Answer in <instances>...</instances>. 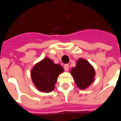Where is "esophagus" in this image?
<instances>
[{"instance_id": "1", "label": "esophagus", "mask_w": 121, "mask_h": 121, "mask_svg": "<svg viewBox=\"0 0 121 121\" xmlns=\"http://www.w3.org/2000/svg\"><path fill=\"white\" fill-rule=\"evenodd\" d=\"M63 68H64V70L65 71H67L69 70V65L68 64H66L65 65L63 66Z\"/></svg>"}]
</instances>
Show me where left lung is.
<instances>
[{"label":"left lung","instance_id":"left-lung-1","mask_svg":"<svg viewBox=\"0 0 121 121\" xmlns=\"http://www.w3.org/2000/svg\"><path fill=\"white\" fill-rule=\"evenodd\" d=\"M71 73L75 80L77 86L84 89L89 86L94 81L95 73L93 67L84 59H79L76 67L71 70Z\"/></svg>","mask_w":121,"mask_h":121}]
</instances>
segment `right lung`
Here are the masks:
<instances>
[{
	"mask_svg": "<svg viewBox=\"0 0 121 121\" xmlns=\"http://www.w3.org/2000/svg\"><path fill=\"white\" fill-rule=\"evenodd\" d=\"M63 72V69L60 65L54 64L51 60L46 58L33 67L31 76L37 89L49 93L54 89L58 75Z\"/></svg>",
	"mask_w": 121,
	"mask_h": 121,
	"instance_id": "right-lung-1",
	"label": "right lung"
}]
</instances>
